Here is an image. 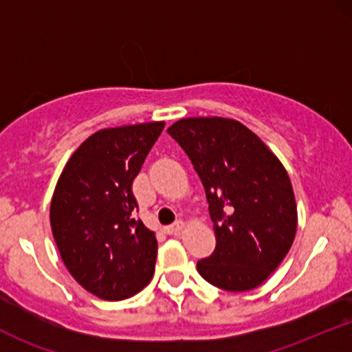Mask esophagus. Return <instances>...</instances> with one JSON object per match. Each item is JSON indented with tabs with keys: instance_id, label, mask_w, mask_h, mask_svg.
Listing matches in <instances>:
<instances>
[{
	"instance_id": "1",
	"label": "esophagus",
	"mask_w": 352,
	"mask_h": 352,
	"mask_svg": "<svg viewBox=\"0 0 352 352\" xmlns=\"http://www.w3.org/2000/svg\"><path fill=\"white\" fill-rule=\"evenodd\" d=\"M184 227H185L184 221H175V223L168 225V227H165L164 230H165V233H167V235H179L182 230H184Z\"/></svg>"
}]
</instances>
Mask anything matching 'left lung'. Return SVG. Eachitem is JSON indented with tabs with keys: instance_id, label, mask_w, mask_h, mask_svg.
I'll list each match as a JSON object with an SVG mask.
<instances>
[{
	"instance_id": "left-lung-1",
	"label": "left lung",
	"mask_w": 352,
	"mask_h": 352,
	"mask_svg": "<svg viewBox=\"0 0 352 352\" xmlns=\"http://www.w3.org/2000/svg\"><path fill=\"white\" fill-rule=\"evenodd\" d=\"M167 132L199 173L213 221L215 252L197 270L227 292L256 288L296 235L298 208L285 165L253 131L228 117H187Z\"/></svg>"
}]
</instances>
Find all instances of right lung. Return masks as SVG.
I'll return each mask as SVG.
<instances>
[{"instance_id": "1", "label": "right lung", "mask_w": 352, "mask_h": 352, "mask_svg": "<svg viewBox=\"0 0 352 352\" xmlns=\"http://www.w3.org/2000/svg\"><path fill=\"white\" fill-rule=\"evenodd\" d=\"M164 125L100 129L76 148L56 184L52 236L67 272L100 300L134 296L155 272V232L134 218L132 182Z\"/></svg>"}]
</instances>
